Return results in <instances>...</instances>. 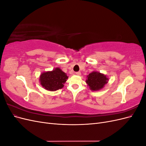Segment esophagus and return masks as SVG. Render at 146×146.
I'll use <instances>...</instances> for the list:
<instances>
[{
  "mask_svg": "<svg viewBox=\"0 0 146 146\" xmlns=\"http://www.w3.org/2000/svg\"><path fill=\"white\" fill-rule=\"evenodd\" d=\"M75 74H76V75H77V76H80V75H81V72H75Z\"/></svg>",
  "mask_w": 146,
  "mask_h": 146,
  "instance_id": "esophagus-1",
  "label": "esophagus"
}]
</instances>
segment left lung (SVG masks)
I'll list each match as a JSON object with an SVG mask.
<instances>
[{"label": "left lung", "instance_id": "left-lung-1", "mask_svg": "<svg viewBox=\"0 0 146 146\" xmlns=\"http://www.w3.org/2000/svg\"><path fill=\"white\" fill-rule=\"evenodd\" d=\"M86 80L88 85L92 91L99 90L108 82V78L104 74L98 72H92L88 76Z\"/></svg>", "mask_w": 146, "mask_h": 146}]
</instances>
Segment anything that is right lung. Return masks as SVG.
Masks as SVG:
<instances>
[{
	"instance_id": "add662e5",
	"label": "right lung",
	"mask_w": 146,
	"mask_h": 146,
	"mask_svg": "<svg viewBox=\"0 0 146 146\" xmlns=\"http://www.w3.org/2000/svg\"><path fill=\"white\" fill-rule=\"evenodd\" d=\"M68 76L60 68H56L52 71L41 74L40 76L41 85L48 91H56L63 87V84L68 79Z\"/></svg>"
}]
</instances>
